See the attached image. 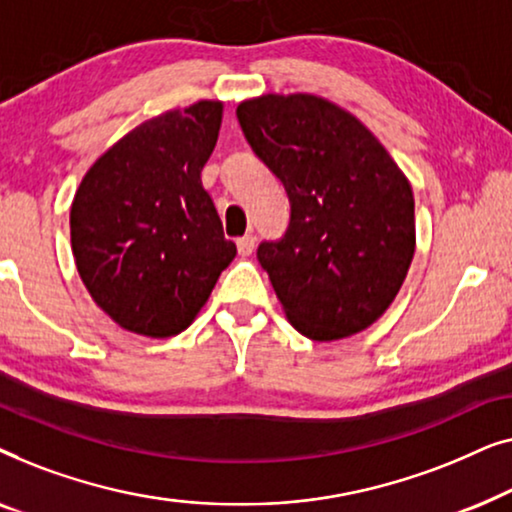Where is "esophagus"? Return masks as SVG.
Instances as JSON below:
<instances>
[{"label": "esophagus", "mask_w": 512, "mask_h": 512, "mask_svg": "<svg viewBox=\"0 0 512 512\" xmlns=\"http://www.w3.org/2000/svg\"><path fill=\"white\" fill-rule=\"evenodd\" d=\"M256 249V237L254 235H244L237 240V251H240V256H251Z\"/></svg>", "instance_id": "esophagus-1"}]
</instances>
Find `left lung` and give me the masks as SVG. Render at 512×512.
Masks as SVG:
<instances>
[{"label":"left lung","instance_id":"left-lung-1","mask_svg":"<svg viewBox=\"0 0 512 512\" xmlns=\"http://www.w3.org/2000/svg\"><path fill=\"white\" fill-rule=\"evenodd\" d=\"M237 121L291 202L286 233L256 251L291 326L328 342L375 324L415 256L401 167L359 118L317 95L254 97Z\"/></svg>","mask_w":512,"mask_h":512}]
</instances>
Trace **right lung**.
Returning <instances> with one entry per match:
<instances>
[{
    "label": "right lung",
    "mask_w": 512,
    "mask_h": 512,
    "mask_svg": "<svg viewBox=\"0 0 512 512\" xmlns=\"http://www.w3.org/2000/svg\"><path fill=\"white\" fill-rule=\"evenodd\" d=\"M221 114V102L200 100L137 125L95 160L74 195L76 270L125 331H184L237 254L200 179Z\"/></svg>",
    "instance_id": "add662e5"
}]
</instances>
